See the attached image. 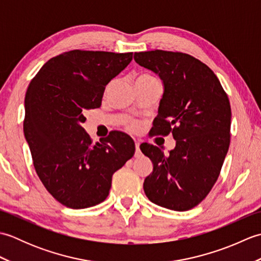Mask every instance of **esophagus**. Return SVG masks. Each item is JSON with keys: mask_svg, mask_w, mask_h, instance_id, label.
Segmentation results:
<instances>
[{"mask_svg": "<svg viewBox=\"0 0 261 261\" xmlns=\"http://www.w3.org/2000/svg\"><path fill=\"white\" fill-rule=\"evenodd\" d=\"M140 142H138V141H136V156L138 157L140 154Z\"/></svg>", "mask_w": 261, "mask_h": 261, "instance_id": "34e87169", "label": "esophagus"}]
</instances>
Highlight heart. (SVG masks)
I'll return each instance as SVG.
<instances>
[{"label": "heart", "instance_id": "1", "mask_svg": "<svg viewBox=\"0 0 261 261\" xmlns=\"http://www.w3.org/2000/svg\"><path fill=\"white\" fill-rule=\"evenodd\" d=\"M139 77H150V76H148V75H141V76H139ZM127 129H129L130 131H137L138 129H139V125H138L136 122H130L129 124H127Z\"/></svg>", "mask_w": 261, "mask_h": 261}]
</instances>
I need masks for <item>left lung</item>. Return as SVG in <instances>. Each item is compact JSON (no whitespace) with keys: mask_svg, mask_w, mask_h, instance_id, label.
I'll use <instances>...</instances> for the list:
<instances>
[{"mask_svg":"<svg viewBox=\"0 0 261 261\" xmlns=\"http://www.w3.org/2000/svg\"><path fill=\"white\" fill-rule=\"evenodd\" d=\"M134 58L163 82L153 135L171 132L176 140L169 154L150 143L140 145L153 165L143 190L159 206L191 210L212 190L229 150L228 95L212 69L191 55L151 50L135 53Z\"/></svg>","mask_w":261,"mask_h":261,"instance_id":"1","label":"left lung"}]
</instances>
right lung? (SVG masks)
<instances>
[{
  "mask_svg": "<svg viewBox=\"0 0 261 261\" xmlns=\"http://www.w3.org/2000/svg\"><path fill=\"white\" fill-rule=\"evenodd\" d=\"M132 53L71 50L49 59L24 98L23 132L46 190L70 208L108 197L112 176L135 154V142L114 131L93 145L83 123L101 107L105 86L132 60Z\"/></svg>",
  "mask_w": 261,
  "mask_h": 261,
  "instance_id": "obj_1",
  "label": "right lung"
}]
</instances>
